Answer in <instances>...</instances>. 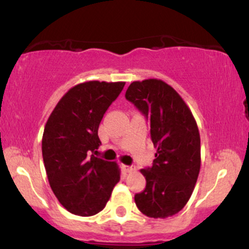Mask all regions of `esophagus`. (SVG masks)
<instances>
[{
  "label": "esophagus",
  "mask_w": 249,
  "mask_h": 249,
  "mask_svg": "<svg viewBox=\"0 0 249 249\" xmlns=\"http://www.w3.org/2000/svg\"><path fill=\"white\" fill-rule=\"evenodd\" d=\"M122 168L124 170V172L126 173H131V172H134L136 171V168L133 166H128V165H122Z\"/></svg>",
  "instance_id": "esophagus-1"
}]
</instances>
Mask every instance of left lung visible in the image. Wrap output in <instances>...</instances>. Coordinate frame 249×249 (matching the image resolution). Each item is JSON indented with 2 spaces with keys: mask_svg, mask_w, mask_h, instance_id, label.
<instances>
[{
  "mask_svg": "<svg viewBox=\"0 0 249 249\" xmlns=\"http://www.w3.org/2000/svg\"><path fill=\"white\" fill-rule=\"evenodd\" d=\"M125 97L150 118L157 147L153 166L141 170L146 187L134 201L150 218L172 216L187 204L200 172L198 125L181 96L161 79L132 82Z\"/></svg>",
  "mask_w": 249,
  "mask_h": 249,
  "instance_id": "8db88e82",
  "label": "left lung"
}]
</instances>
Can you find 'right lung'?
Listing matches in <instances>:
<instances>
[{
  "label": "right lung",
  "instance_id": "right-lung-1",
  "mask_svg": "<svg viewBox=\"0 0 249 249\" xmlns=\"http://www.w3.org/2000/svg\"><path fill=\"white\" fill-rule=\"evenodd\" d=\"M125 82L89 81L72 87L53 110L42 138V154L51 190L70 213H99L121 179L116 161L91 154L102 144L103 116Z\"/></svg>",
  "mask_w": 249,
  "mask_h": 249
}]
</instances>
